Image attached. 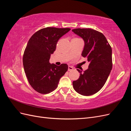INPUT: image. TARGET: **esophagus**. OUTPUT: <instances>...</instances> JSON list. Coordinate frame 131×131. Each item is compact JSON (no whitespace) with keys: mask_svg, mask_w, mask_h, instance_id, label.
Instances as JSON below:
<instances>
[{"mask_svg":"<svg viewBox=\"0 0 131 131\" xmlns=\"http://www.w3.org/2000/svg\"><path fill=\"white\" fill-rule=\"evenodd\" d=\"M73 70V68L72 67H71V66L68 67V71H71V70Z\"/></svg>","mask_w":131,"mask_h":131,"instance_id":"34e87169","label":"esophagus"}]
</instances>
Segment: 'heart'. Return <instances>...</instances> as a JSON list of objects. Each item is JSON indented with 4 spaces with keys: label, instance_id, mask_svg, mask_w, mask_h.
Masks as SVG:
<instances>
[{
    "label": "heart",
    "instance_id": "1",
    "mask_svg": "<svg viewBox=\"0 0 131 131\" xmlns=\"http://www.w3.org/2000/svg\"><path fill=\"white\" fill-rule=\"evenodd\" d=\"M73 39H78V38H74Z\"/></svg>",
    "mask_w": 131,
    "mask_h": 131
}]
</instances>
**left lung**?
I'll use <instances>...</instances> for the list:
<instances>
[{
	"mask_svg": "<svg viewBox=\"0 0 131 131\" xmlns=\"http://www.w3.org/2000/svg\"><path fill=\"white\" fill-rule=\"evenodd\" d=\"M73 32L83 39L85 42L82 56L90 62L89 68L80 74L73 82L76 92L83 96H91L98 92L106 82L112 69V50L104 35L90 28H77Z\"/></svg>",
	"mask_w": 131,
	"mask_h": 131,
	"instance_id": "obj_1",
	"label": "left lung"
}]
</instances>
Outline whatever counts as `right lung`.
<instances>
[{
  "mask_svg": "<svg viewBox=\"0 0 131 131\" xmlns=\"http://www.w3.org/2000/svg\"><path fill=\"white\" fill-rule=\"evenodd\" d=\"M70 28L47 27L35 32L27 43L23 57L25 72L30 86L37 92L47 94L57 86L68 70L67 64L59 66L49 62L58 40Z\"/></svg>",
  "mask_w": 131,
  "mask_h": 131,
  "instance_id": "right-lung-1",
  "label": "right lung"
}]
</instances>
